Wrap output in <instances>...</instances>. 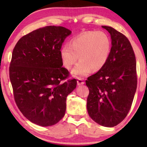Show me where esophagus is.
Here are the masks:
<instances>
[{"label":"esophagus","mask_w":147,"mask_h":147,"mask_svg":"<svg viewBox=\"0 0 147 147\" xmlns=\"http://www.w3.org/2000/svg\"><path fill=\"white\" fill-rule=\"evenodd\" d=\"M77 84L78 85H83V84H85V82H83V80L82 79H78L77 80Z\"/></svg>","instance_id":"1"}]
</instances>
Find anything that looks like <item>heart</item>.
Returning <instances> with one entry per match:
<instances>
[{
    "label": "heart",
    "instance_id": "1",
    "mask_svg": "<svg viewBox=\"0 0 147 147\" xmlns=\"http://www.w3.org/2000/svg\"><path fill=\"white\" fill-rule=\"evenodd\" d=\"M112 43L110 37L101 31H89L72 39L69 45L60 50V57L64 66L71 69L79 57L80 62L72 71L76 78L88 75L104 67L110 57Z\"/></svg>",
    "mask_w": 147,
    "mask_h": 147
}]
</instances>
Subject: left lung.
<instances>
[{
	"label": "left lung",
	"mask_w": 147,
	"mask_h": 147,
	"mask_svg": "<svg viewBox=\"0 0 147 147\" xmlns=\"http://www.w3.org/2000/svg\"><path fill=\"white\" fill-rule=\"evenodd\" d=\"M102 28L111 35V52L105 66L86 80V107L96 123L114 127L124 119L131 107L137 87L136 62L127 37L112 27Z\"/></svg>",
	"instance_id": "1"
}]
</instances>
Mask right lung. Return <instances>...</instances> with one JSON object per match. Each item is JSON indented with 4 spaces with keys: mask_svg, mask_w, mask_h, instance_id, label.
<instances>
[{
    "mask_svg": "<svg viewBox=\"0 0 147 147\" xmlns=\"http://www.w3.org/2000/svg\"><path fill=\"white\" fill-rule=\"evenodd\" d=\"M71 32L47 26L19 40L12 51L9 77L18 109L32 123L41 126L57 123L64 117L67 96L76 87V79L62 66L60 50Z\"/></svg>",
    "mask_w": 147,
    "mask_h": 147,
    "instance_id": "1",
    "label": "right lung"
}]
</instances>
